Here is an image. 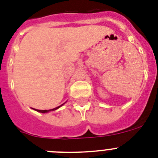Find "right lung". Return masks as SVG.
<instances>
[{"label":"right lung","mask_w":158,"mask_h":158,"mask_svg":"<svg viewBox=\"0 0 158 158\" xmlns=\"http://www.w3.org/2000/svg\"><path fill=\"white\" fill-rule=\"evenodd\" d=\"M58 107H60V106L59 107H55V108H53V109H51V110H37V111H39V112H42V113H46V112H48V111H54V110L58 109Z\"/></svg>","instance_id":"right-lung-1"}]
</instances>
